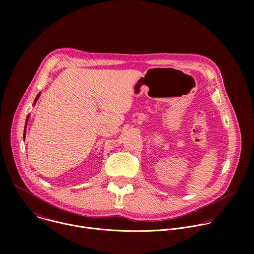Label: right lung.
<instances>
[{
  "label": "right lung",
  "mask_w": 254,
  "mask_h": 254,
  "mask_svg": "<svg viewBox=\"0 0 254 254\" xmlns=\"http://www.w3.org/2000/svg\"><path fill=\"white\" fill-rule=\"evenodd\" d=\"M40 95H41V92H39L38 93V95L36 96V98H35V100H34V103H33V105H35L36 104V102H37V100H38V98L40 97ZM29 118H30V115H28V117H27V119H26V124H25V128H24V139H25V137H26V127H27V123H28V121H29Z\"/></svg>",
  "instance_id": "right-lung-1"
}]
</instances>
